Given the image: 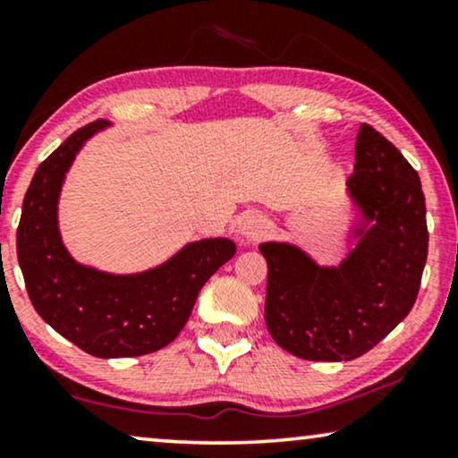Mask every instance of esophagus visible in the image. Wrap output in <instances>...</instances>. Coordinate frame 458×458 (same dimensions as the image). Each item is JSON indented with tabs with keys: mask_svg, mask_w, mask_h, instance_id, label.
<instances>
[{
	"mask_svg": "<svg viewBox=\"0 0 458 458\" xmlns=\"http://www.w3.org/2000/svg\"><path fill=\"white\" fill-rule=\"evenodd\" d=\"M237 231H240V235L246 242H259L267 233V218L260 212H248L240 221Z\"/></svg>",
	"mask_w": 458,
	"mask_h": 458,
	"instance_id": "obj_1",
	"label": "esophagus"
}]
</instances>
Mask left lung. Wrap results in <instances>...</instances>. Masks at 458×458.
Returning <instances> with one entry per match:
<instances>
[{
    "label": "left lung",
    "mask_w": 458,
    "mask_h": 458,
    "mask_svg": "<svg viewBox=\"0 0 458 458\" xmlns=\"http://www.w3.org/2000/svg\"><path fill=\"white\" fill-rule=\"evenodd\" d=\"M350 196L371 223L340 267H318L292 243H260L265 321L281 348L306 360H352L384 340L415 304L428 221L421 179L398 148L362 123Z\"/></svg>",
    "instance_id": "8db88e82"
}]
</instances>
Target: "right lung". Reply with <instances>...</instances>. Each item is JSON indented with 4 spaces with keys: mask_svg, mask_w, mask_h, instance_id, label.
<instances>
[{
    "mask_svg": "<svg viewBox=\"0 0 458 458\" xmlns=\"http://www.w3.org/2000/svg\"><path fill=\"white\" fill-rule=\"evenodd\" d=\"M108 127L93 121L37 168L22 202L16 250L35 310L60 335L99 359L156 352L185 327L202 285L235 254L231 240H202L140 275L83 267L62 246L58 196L81 146Z\"/></svg>",
    "mask_w": 458,
    "mask_h": 458,
    "instance_id": "obj_1",
    "label": "right lung"
}]
</instances>
